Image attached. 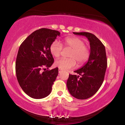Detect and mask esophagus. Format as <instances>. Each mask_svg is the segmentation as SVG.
Instances as JSON below:
<instances>
[{"label":"esophagus","instance_id":"esophagus-1","mask_svg":"<svg viewBox=\"0 0 125 125\" xmlns=\"http://www.w3.org/2000/svg\"><path fill=\"white\" fill-rule=\"evenodd\" d=\"M61 72H62V69H58V73H61Z\"/></svg>","mask_w":125,"mask_h":125}]
</instances>
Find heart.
Returning <instances> with one entry per match:
<instances>
[{
	"mask_svg": "<svg viewBox=\"0 0 125 125\" xmlns=\"http://www.w3.org/2000/svg\"><path fill=\"white\" fill-rule=\"evenodd\" d=\"M65 47L72 48L68 58H61L57 60L54 64L59 69L68 70L75 66L76 62L78 65H82L88 60L90 56V50L85 45V42L78 37H68L63 41ZM62 45L57 41H54L51 44L50 51L54 57L58 58L62 51Z\"/></svg>",
	"mask_w": 125,
	"mask_h": 125,
	"instance_id": "heart-1",
	"label": "heart"
}]
</instances>
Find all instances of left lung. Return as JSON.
I'll list each match as a JSON object with an SVG mask.
<instances>
[{"instance_id": "1", "label": "left lung", "mask_w": 125, "mask_h": 125, "mask_svg": "<svg viewBox=\"0 0 125 125\" xmlns=\"http://www.w3.org/2000/svg\"><path fill=\"white\" fill-rule=\"evenodd\" d=\"M84 36L90 42V53L87 63L69 75L67 86L70 94L78 99H86L95 94L102 85L107 68L105 47L100 40L89 32H73Z\"/></svg>"}]
</instances>
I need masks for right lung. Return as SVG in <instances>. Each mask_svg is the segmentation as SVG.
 I'll use <instances>...</instances> for the list:
<instances>
[{"mask_svg": "<svg viewBox=\"0 0 125 125\" xmlns=\"http://www.w3.org/2000/svg\"><path fill=\"white\" fill-rule=\"evenodd\" d=\"M60 35L58 31L40 29L21 44L15 63L16 77L23 91L31 98L42 99L51 92L58 68L45 69L54 62L50 47Z\"/></svg>", "mask_w": 125, "mask_h": 125, "instance_id": "obj_1", "label": "right lung"}]
</instances>
